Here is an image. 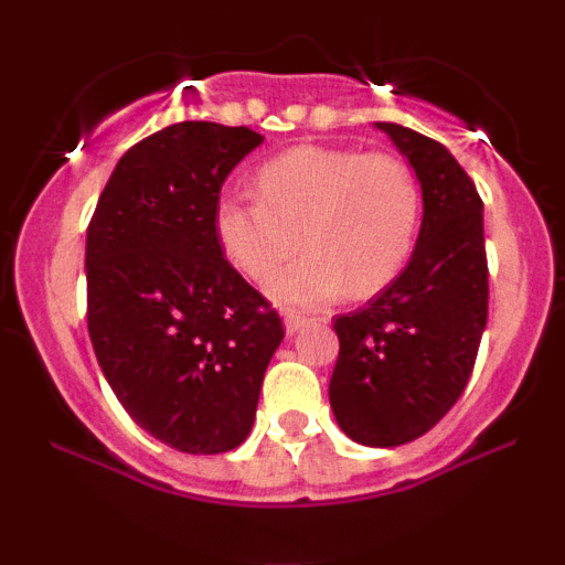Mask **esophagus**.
I'll return each instance as SVG.
<instances>
[{
    "label": "esophagus",
    "instance_id": "obj_1",
    "mask_svg": "<svg viewBox=\"0 0 565 565\" xmlns=\"http://www.w3.org/2000/svg\"><path fill=\"white\" fill-rule=\"evenodd\" d=\"M310 321H313V319H308V316L297 313V310H287V313H284V327H287L289 334H295L297 329H302L305 323H310Z\"/></svg>",
    "mask_w": 565,
    "mask_h": 565
}]
</instances>
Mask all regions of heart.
I'll use <instances>...</instances> for the list:
<instances>
[{
    "label": "heart",
    "mask_w": 565,
    "mask_h": 565,
    "mask_svg": "<svg viewBox=\"0 0 565 565\" xmlns=\"http://www.w3.org/2000/svg\"><path fill=\"white\" fill-rule=\"evenodd\" d=\"M257 199L217 204L215 231L225 257L252 281H268L284 305L316 308L348 289H385L412 257L423 223V188L404 159L359 148L297 146L255 174Z\"/></svg>",
    "instance_id": "heart-1"
}]
</instances>
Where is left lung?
<instances>
[{
  "mask_svg": "<svg viewBox=\"0 0 565 565\" xmlns=\"http://www.w3.org/2000/svg\"><path fill=\"white\" fill-rule=\"evenodd\" d=\"M377 127L417 172L423 228L406 268L366 308L334 319L329 401L348 438L387 449L425 436L468 385L489 316V265L470 174L438 140Z\"/></svg>",
  "mask_w": 565,
  "mask_h": 565,
  "instance_id": "left-lung-1",
  "label": "left lung"
}]
</instances>
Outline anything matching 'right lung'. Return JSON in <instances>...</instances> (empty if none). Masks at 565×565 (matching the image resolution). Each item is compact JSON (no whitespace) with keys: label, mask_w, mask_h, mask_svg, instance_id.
I'll use <instances>...</instances> for the list:
<instances>
[{"label":"right lung","mask_w":565,"mask_h":565,"mask_svg":"<svg viewBox=\"0 0 565 565\" xmlns=\"http://www.w3.org/2000/svg\"><path fill=\"white\" fill-rule=\"evenodd\" d=\"M263 135L178 121L135 142L87 228V329L129 417L185 454L236 449L255 423L281 316L225 260L220 188Z\"/></svg>","instance_id":"add662e5"}]
</instances>
